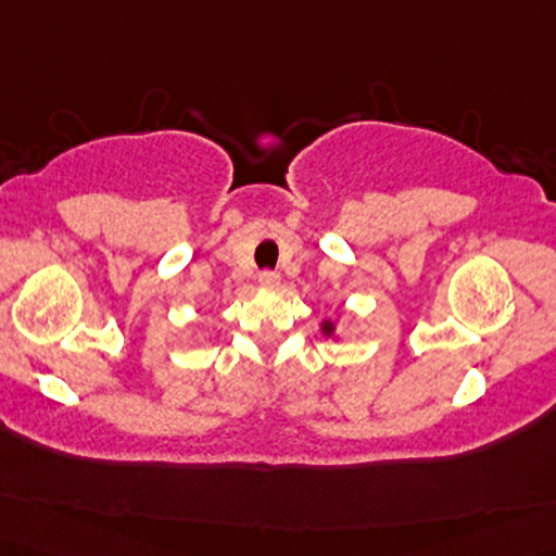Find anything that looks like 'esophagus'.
Listing matches in <instances>:
<instances>
[{
  "label": "esophagus",
  "instance_id": "1",
  "mask_svg": "<svg viewBox=\"0 0 556 556\" xmlns=\"http://www.w3.org/2000/svg\"><path fill=\"white\" fill-rule=\"evenodd\" d=\"M260 287H264V289H277L279 287V275L277 271H262L260 275Z\"/></svg>",
  "mask_w": 556,
  "mask_h": 556
}]
</instances>
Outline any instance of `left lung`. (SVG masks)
<instances>
[{"label":"left lung","instance_id":"obj_1","mask_svg":"<svg viewBox=\"0 0 556 556\" xmlns=\"http://www.w3.org/2000/svg\"><path fill=\"white\" fill-rule=\"evenodd\" d=\"M333 329H337V326H333V321H329V319H324V321H321V331H324V337H331Z\"/></svg>","mask_w":556,"mask_h":556}]
</instances>
